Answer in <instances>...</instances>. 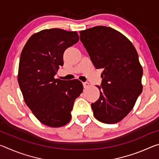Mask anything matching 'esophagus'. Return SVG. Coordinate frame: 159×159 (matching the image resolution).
Listing matches in <instances>:
<instances>
[{
  "label": "esophagus",
  "mask_w": 159,
  "mask_h": 159,
  "mask_svg": "<svg viewBox=\"0 0 159 159\" xmlns=\"http://www.w3.org/2000/svg\"><path fill=\"white\" fill-rule=\"evenodd\" d=\"M83 87H84L85 88H87L90 86V83L88 82H84V83H83Z\"/></svg>",
  "instance_id": "esophagus-1"
}]
</instances>
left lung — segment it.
Masks as SVG:
<instances>
[{
  "instance_id": "left-lung-1",
  "label": "left lung",
  "mask_w": 159,
  "mask_h": 159,
  "mask_svg": "<svg viewBox=\"0 0 159 159\" xmlns=\"http://www.w3.org/2000/svg\"><path fill=\"white\" fill-rule=\"evenodd\" d=\"M80 40L96 69H103L98 101L91 104L93 115L108 124L121 120L133 109L142 92V68L138 54L124 35L111 27L98 26L80 31Z\"/></svg>"
}]
</instances>
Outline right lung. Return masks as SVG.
Segmentation results:
<instances>
[{
    "mask_svg": "<svg viewBox=\"0 0 159 159\" xmlns=\"http://www.w3.org/2000/svg\"><path fill=\"white\" fill-rule=\"evenodd\" d=\"M79 41L76 31L44 29L32 35L21 51L18 83L26 105L43 124L68 123L75 99L83 92L79 80L55 79L64 51Z\"/></svg>",
    "mask_w": 159,
    "mask_h": 159,
    "instance_id": "1",
    "label": "right lung"
}]
</instances>
